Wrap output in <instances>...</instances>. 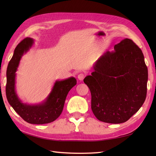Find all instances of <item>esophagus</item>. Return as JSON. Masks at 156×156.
<instances>
[{"instance_id":"1","label":"esophagus","mask_w":156,"mask_h":156,"mask_svg":"<svg viewBox=\"0 0 156 156\" xmlns=\"http://www.w3.org/2000/svg\"><path fill=\"white\" fill-rule=\"evenodd\" d=\"M84 77H85V74H83V73H80V74H79L78 76V80H83Z\"/></svg>"}]
</instances>
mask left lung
I'll return each mask as SVG.
<instances>
[{
  "label": "left lung",
  "instance_id": "left-lung-1",
  "mask_svg": "<svg viewBox=\"0 0 156 156\" xmlns=\"http://www.w3.org/2000/svg\"><path fill=\"white\" fill-rule=\"evenodd\" d=\"M84 82L91 92V108L99 121L126 122L143 105L148 72L141 49L126 38L96 62Z\"/></svg>",
  "mask_w": 156,
  "mask_h": 156
}]
</instances>
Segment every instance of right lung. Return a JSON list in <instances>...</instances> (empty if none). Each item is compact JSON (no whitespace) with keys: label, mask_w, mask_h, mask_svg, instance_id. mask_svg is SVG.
I'll list each match as a JSON object with an SVG mask.
<instances>
[{"label":"right lung","mask_w":156,"mask_h":156,"mask_svg":"<svg viewBox=\"0 0 156 156\" xmlns=\"http://www.w3.org/2000/svg\"><path fill=\"white\" fill-rule=\"evenodd\" d=\"M34 40L26 37L16 45L6 69V95L9 103L23 120L31 124H46L54 121L61 115L69 91L76 84L74 78L55 82L47 100L41 105H24L19 100L15 90V72L23 53L31 47Z\"/></svg>","instance_id":"obj_1"}]
</instances>
